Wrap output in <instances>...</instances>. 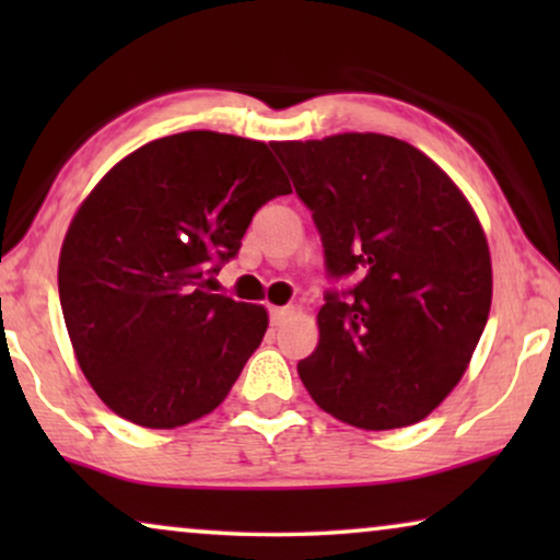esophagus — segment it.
<instances>
[{
  "mask_svg": "<svg viewBox=\"0 0 560 560\" xmlns=\"http://www.w3.org/2000/svg\"><path fill=\"white\" fill-rule=\"evenodd\" d=\"M290 313H293L290 308H270V324H272L275 328L282 326V324H285V320L290 318Z\"/></svg>",
  "mask_w": 560,
  "mask_h": 560,
  "instance_id": "34e87169",
  "label": "esophagus"
}]
</instances>
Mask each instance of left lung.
<instances>
[{
	"label": "left lung",
	"mask_w": 560,
	"mask_h": 560,
	"mask_svg": "<svg viewBox=\"0 0 560 560\" xmlns=\"http://www.w3.org/2000/svg\"><path fill=\"white\" fill-rule=\"evenodd\" d=\"M324 244L320 339L298 362L318 408L364 431L423 420L469 364L492 262L454 180L387 135L275 142Z\"/></svg>",
	"instance_id": "obj_1"
}]
</instances>
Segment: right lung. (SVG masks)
I'll use <instances>...</instances> for the list:
<instances>
[{"instance_id": "add662e5", "label": "right lung", "mask_w": 560, "mask_h": 560, "mask_svg": "<svg viewBox=\"0 0 560 560\" xmlns=\"http://www.w3.org/2000/svg\"><path fill=\"white\" fill-rule=\"evenodd\" d=\"M290 183L265 142L163 137L114 165L68 226L58 293L96 395L144 428L219 408L267 331L262 305L211 293L252 217Z\"/></svg>"}]
</instances>
